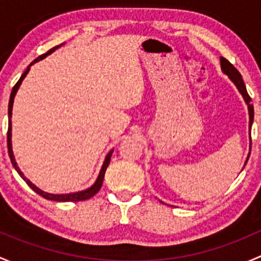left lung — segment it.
Masks as SVG:
<instances>
[{"instance_id":"left-lung-1","label":"left lung","mask_w":261,"mask_h":261,"mask_svg":"<svg viewBox=\"0 0 261 261\" xmlns=\"http://www.w3.org/2000/svg\"><path fill=\"white\" fill-rule=\"evenodd\" d=\"M220 63H221V70L224 71V74H226L227 76L230 77L231 82L236 85L238 90L240 91V94L243 95L245 103L248 104L249 127L251 128L252 120H254V107H252V104H251V98L249 96L248 91H246V87H245V84H244V80H243V77H241V74L238 71V69H236L235 66H233L232 64H231L229 60H226L225 58H220ZM249 155H250V153H249ZM249 155H248V158H246V162H248V160H249ZM246 162H245V165H246ZM244 167H245V166H244Z\"/></svg>"}]
</instances>
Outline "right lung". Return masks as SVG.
<instances>
[{
  "instance_id": "right-lung-1",
  "label": "right lung",
  "mask_w": 261,
  "mask_h": 261,
  "mask_svg": "<svg viewBox=\"0 0 261 261\" xmlns=\"http://www.w3.org/2000/svg\"><path fill=\"white\" fill-rule=\"evenodd\" d=\"M63 45H64V44L58 45V46H55V47H53V49H50L49 51H47L46 54H42V55H40L39 58L35 59V60L32 61V63L30 64V65L28 66V69H26L25 72H23V74L21 75L20 80H18V82L16 83L15 87L12 88V91H11V95H10V101H9V118H10V120H9V130H7V148H9V155H10L11 163H12V166H13V167H15V170L17 171V173L20 174L21 177H22L23 181H25L26 184H28L29 186H30L31 189L35 191V192L39 193L40 196H42V197L46 198V200L58 201V202H77V201H84V200H88V198L93 197V196L95 195V193L98 192L99 190H100L101 185H103L104 174H106L107 168H108L109 162H111V157H112L113 149L111 150V152L108 153V154H107L106 160H104L103 166H101V170H100V172H99L98 178H96V181L94 182L93 186L89 187V189L84 190V191H79V192L63 193V195H54V193H47V192H45V191L40 190L39 187H36V186H35L34 184H32V182L30 181V179H28V178H26L25 176H23V173H22V172H21L20 168H18L17 163H16L15 155H13V152H12V143H11V134H12V133H11V129H12V127H11V115H12L13 99H15V95H16V93H17L18 88H20L21 83H22V80L25 79V76H26V75H28V72L30 71V66L32 65V64H35V63H37V61H40V60H42V59H45V58H46L47 55H50L51 53H54V51H55L56 49H59V47H60V46H63Z\"/></svg>"
}]
</instances>
